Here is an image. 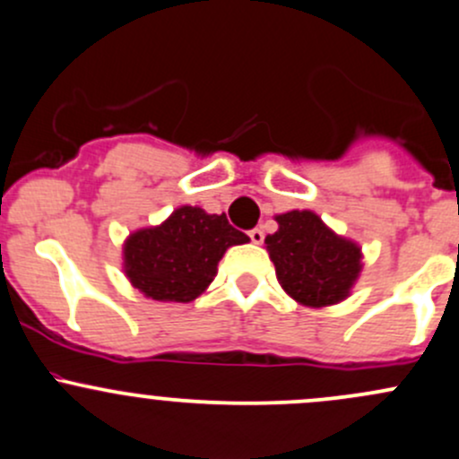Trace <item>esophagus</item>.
I'll use <instances>...</instances> for the list:
<instances>
[{
	"mask_svg": "<svg viewBox=\"0 0 459 459\" xmlns=\"http://www.w3.org/2000/svg\"><path fill=\"white\" fill-rule=\"evenodd\" d=\"M249 238H252V243L254 245H261L263 243V238H264V234H263V230H252L249 231Z\"/></svg>",
	"mask_w": 459,
	"mask_h": 459,
	"instance_id": "1",
	"label": "esophagus"
}]
</instances>
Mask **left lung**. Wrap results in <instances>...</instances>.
I'll return each mask as SVG.
<instances>
[{
    "label": "left lung",
    "instance_id": "obj_1",
    "mask_svg": "<svg viewBox=\"0 0 459 459\" xmlns=\"http://www.w3.org/2000/svg\"><path fill=\"white\" fill-rule=\"evenodd\" d=\"M276 223L264 247L285 294L316 309L349 299L362 272L360 245L335 234L311 210L276 214Z\"/></svg>",
    "mask_w": 459,
    "mask_h": 459
}]
</instances>
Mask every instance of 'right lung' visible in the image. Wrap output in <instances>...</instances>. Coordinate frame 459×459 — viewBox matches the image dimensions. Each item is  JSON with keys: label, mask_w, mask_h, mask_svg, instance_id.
<instances>
[{"label": "right lung", "mask_w": 459, "mask_h": 459, "mask_svg": "<svg viewBox=\"0 0 459 459\" xmlns=\"http://www.w3.org/2000/svg\"><path fill=\"white\" fill-rule=\"evenodd\" d=\"M247 240L249 236L231 228L225 214L181 205L160 225L127 236L124 273L145 299L192 302L214 281L223 254Z\"/></svg>", "instance_id": "obj_1"}]
</instances>
